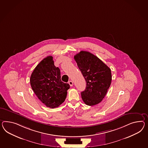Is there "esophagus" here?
Returning <instances> with one entry per match:
<instances>
[{"instance_id":"obj_1","label":"esophagus","mask_w":148,"mask_h":148,"mask_svg":"<svg viewBox=\"0 0 148 148\" xmlns=\"http://www.w3.org/2000/svg\"><path fill=\"white\" fill-rule=\"evenodd\" d=\"M69 85H70V86H73V82H72L71 80H70V81L69 82Z\"/></svg>"}]
</instances>
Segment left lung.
<instances>
[{"label": "left lung", "mask_w": 148, "mask_h": 148, "mask_svg": "<svg viewBox=\"0 0 148 148\" xmlns=\"http://www.w3.org/2000/svg\"><path fill=\"white\" fill-rule=\"evenodd\" d=\"M78 68L86 83L82 98L88 106L101 102L106 95L112 81L110 68L98 57L88 51H81L74 56Z\"/></svg>", "instance_id": "left-lung-1"}]
</instances>
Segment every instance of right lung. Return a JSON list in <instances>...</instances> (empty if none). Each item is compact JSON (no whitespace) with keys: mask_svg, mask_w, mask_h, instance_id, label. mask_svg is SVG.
I'll return each mask as SVG.
<instances>
[{"mask_svg":"<svg viewBox=\"0 0 148 148\" xmlns=\"http://www.w3.org/2000/svg\"><path fill=\"white\" fill-rule=\"evenodd\" d=\"M30 83L39 100L51 108L58 107L64 101L70 88L69 84L61 81L60 70L55 66L51 56L42 60L34 69Z\"/></svg>","mask_w":148,"mask_h":148,"instance_id":"1","label":"right lung"}]
</instances>
